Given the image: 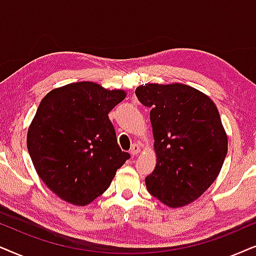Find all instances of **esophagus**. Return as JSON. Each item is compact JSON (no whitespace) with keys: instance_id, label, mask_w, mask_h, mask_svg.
<instances>
[{"instance_id":"1","label":"esophagus","mask_w":256,"mask_h":256,"mask_svg":"<svg viewBox=\"0 0 256 256\" xmlns=\"http://www.w3.org/2000/svg\"><path fill=\"white\" fill-rule=\"evenodd\" d=\"M139 152H140V145H138V144H134V145L131 146L130 153H131L132 156H137Z\"/></svg>"}]
</instances>
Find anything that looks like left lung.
Listing matches in <instances>:
<instances>
[{
  "label": "left lung",
  "instance_id": "obj_1",
  "mask_svg": "<svg viewBox=\"0 0 256 256\" xmlns=\"http://www.w3.org/2000/svg\"><path fill=\"white\" fill-rule=\"evenodd\" d=\"M136 96L151 108L156 164L146 188L164 205L178 208L196 200L218 178L228 140L208 96L188 85H140Z\"/></svg>",
  "mask_w": 256,
  "mask_h": 256
}]
</instances>
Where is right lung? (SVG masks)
<instances>
[{
    "label": "right lung",
    "mask_w": 256,
    "mask_h": 256,
    "mask_svg": "<svg viewBox=\"0 0 256 256\" xmlns=\"http://www.w3.org/2000/svg\"><path fill=\"white\" fill-rule=\"evenodd\" d=\"M125 97L124 90L78 82L54 88L40 100L26 146L37 174L64 202L88 205L130 158L108 119Z\"/></svg>",
    "instance_id": "obj_1"
}]
</instances>
